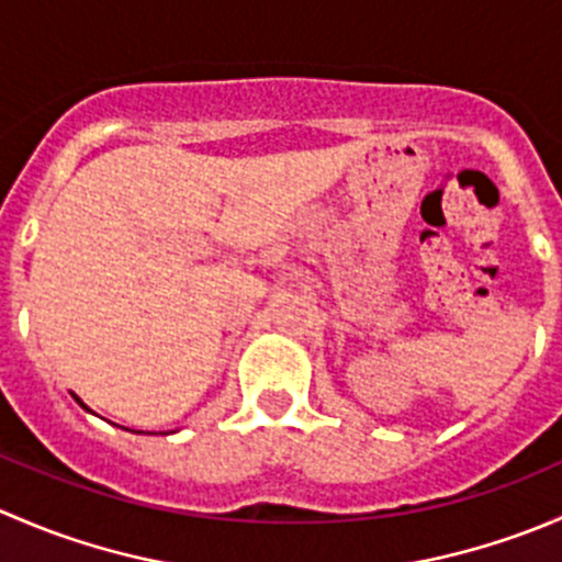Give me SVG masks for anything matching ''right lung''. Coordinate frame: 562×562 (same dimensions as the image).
Listing matches in <instances>:
<instances>
[{
    "label": "right lung",
    "instance_id": "obj_1",
    "mask_svg": "<svg viewBox=\"0 0 562 562\" xmlns=\"http://www.w3.org/2000/svg\"><path fill=\"white\" fill-rule=\"evenodd\" d=\"M76 402H81V400H78V396H76ZM81 405H83V402H81ZM83 407H87V405H83Z\"/></svg>",
    "mask_w": 562,
    "mask_h": 562
}]
</instances>
